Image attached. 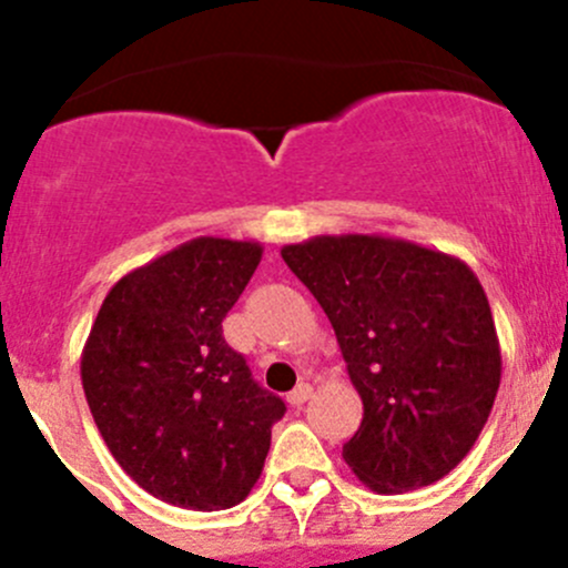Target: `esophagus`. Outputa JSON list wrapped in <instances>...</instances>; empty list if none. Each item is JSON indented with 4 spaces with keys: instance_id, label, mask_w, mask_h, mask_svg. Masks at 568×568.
Segmentation results:
<instances>
[{
    "instance_id": "esophagus-1",
    "label": "esophagus",
    "mask_w": 568,
    "mask_h": 568,
    "mask_svg": "<svg viewBox=\"0 0 568 568\" xmlns=\"http://www.w3.org/2000/svg\"><path fill=\"white\" fill-rule=\"evenodd\" d=\"M311 395H313V387L311 385H300V387H296V390L288 393V404L300 409V406H305L307 400H311Z\"/></svg>"
}]
</instances>
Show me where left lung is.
<instances>
[{"label":"left lung","instance_id":"obj_1","mask_svg":"<svg viewBox=\"0 0 568 568\" xmlns=\"http://www.w3.org/2000/svg\"><path fill=\"white\" fill-rule=\"evenodd\" d=\"M324 307L363 423L343 459L379 495L420 489L459 464L500 387V341L467 263L379 233L280 250Z\"/></svg>","mask_w":568,"mask_h":568}]
</instances>
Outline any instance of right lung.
I'll use <instances>...</instances> for the list:
<instances>
[{
    "label": "right lung",
    "mask_w": 568,
    "mask_h": 568,
    "mask_svg": "<svg viewBox=\"0 0 568 568\" xmlns=\"http://www.w3.org/2000/svg\"><path fill=\"white\" fill-rule=\"evenodd\" d=\"M261 255L257 242L200 236L153 257L109 288L82 348L84 398L109 454L170 506H239L285 415L222 337Z\"/></svg>",
    "instance_id": "add662e5"
}]
</instances>
